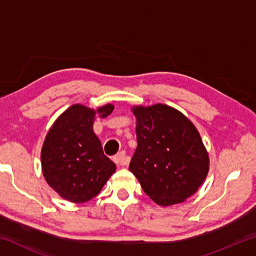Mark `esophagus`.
Wrapping results in <instances>:
<instances>
[{
    "mask_svg": "<svg viewBox=\"0 0 256 256\" xmlns=\"http://www.w3.org/2000/svg\"><path fill=\"white\" fill-rule=\"evenodd\" d=\"M114 162L118 164V166H125L128 162V159L126 157V154H125V151L122 150L120 151L118 154L114 156Z\"/></svg>",
    "mask_w": 256,
    "mask_h": 256,
    "instance_id": "1",
    "label": "esophagus"
}]
</instances>
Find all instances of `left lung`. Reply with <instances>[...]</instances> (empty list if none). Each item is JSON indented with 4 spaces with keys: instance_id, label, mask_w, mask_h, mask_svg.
<instances>
[{
    "instance_id": "1",
    "label": "left lung",
    "mask_w": 256,
    "mask_h": 256,
    "mask_svg": "<svg viewBox=\"0 0 256 256\" xmlns=\"http://www.w3.org/2000/svg\"><path fill=\"white\" fill-rule=\"evenodd\" d=\"M138 146L130 162L144 193L159 206L183 202L200 188L209 157L196 126L170 106L134 107Z\"/></svg>"
}]
</instances>
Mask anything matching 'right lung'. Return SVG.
Returning <instances> with one entry per match:
<instances>
[{"mask_svg": "<svg viewBox=\"0 0 256 256\" xmlns=\"http://www.w3.org/2000/svg\"><path fill=\"white\" fill-rule=\"evenodd\" d=\"M114 110H97L106 118ZM96 112L73 105L56 120L42 149V174L52 188L66 200L82 203L98 196L116 164L105 156L102 142L92 131Z\"/></svg>", "mask_w": 256, "mask_h": 256, "instance_id": "1", "label": "right lung"}]
</instances>
